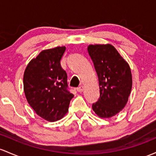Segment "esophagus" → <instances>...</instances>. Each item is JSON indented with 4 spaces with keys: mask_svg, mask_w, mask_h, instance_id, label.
<instances>
[{
    "mask_svg": "<svg viewBox=\"0 0 156 156\" xmlns=\"http://www.w3.org/2000/svg\"><path fill=\"white\" fill-rule=\"evenodd\" d=\"M77 90H78V92H83V87L82 86V85H81V86H79V87H78V88H77Z\"/></svg>",
    "mask_w": 156,
    "mask_h": 156,
    "instance_id": "obj_1",
    "label": "esophagus"
}]
</instances>
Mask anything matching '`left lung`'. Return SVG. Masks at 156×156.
<instances>
[{
  "label": "left lung",
  "mask_w": 156,
  "mask_h": 156,
  "mask_svg": "<svg viewBox=\"0 0 156 156\" xmlns=\"http://www.w3.org/2000/svg\"><path fill=\"white\" fill-rule=\"evenodd\" d=\"M98 75L100 97L92 104L99 117L110 118L127 103L132 89L129 64L111 44H95L87 48Z\"/></svg>",
  "instance_id": "1"
}]
</instances>
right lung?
Segmentation results:
<instances>
[{
	"mask_svg": "<svg viewBox=\"0 0 156 156\" xmlns=\"http://www.w3.org/2000/svg\"><path fill=\"white\" fill-rule=\"evenodd\" d=\"M65 50V47L43 50L29 63L23 75L27 101L37 115L49 121L62 119L74 96L60 63Z\"/></svg>",
	"mask_w": 156,
	"mask_h": 156,
	"instance_id": "obj_1",
	"label": "right lung"
}]
</instances>
